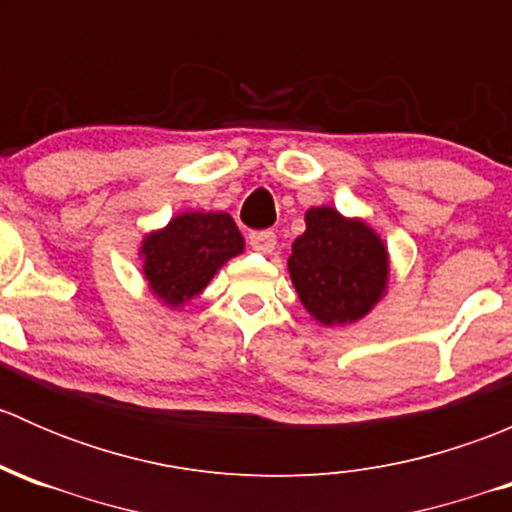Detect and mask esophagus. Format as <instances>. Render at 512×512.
Wrapping results in <instances>:
<instances>
[{
  "mask_svg": "<svg viewBox=\"0 0 512 512\" xmlns=\"http://www.w3.org/2000/svg\"><path fill=\"white\" fill-rule=\"evenodd\" d=\"M277 245V235L272 230H257L250 235V247L260 255H270Z\"/></svg>",
  "mask_w": 512,
  "mask_h": 512,
  "instance_id": "1",
  "label": "esophagus"
}]
</instances>
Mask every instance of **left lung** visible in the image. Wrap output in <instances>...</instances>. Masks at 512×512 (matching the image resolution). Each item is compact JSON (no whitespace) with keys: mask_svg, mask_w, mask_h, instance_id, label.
<instances>
[{"mask_svg":"<svg viewBox=\"0 0 512 512\" xmlns=\"http://www.w3.org/2000/svg\"><path fill=\"white\" fill-rule=\"evenodd\" d=\"M304 223L287 257L299 302L322 327L359 322L386 297L389 247L364 218H347L332 205L309 208Z\"/></svg>","mask_w":512,"mask_h":512,"instance_id":"1","label":"left lung"}]
</instances>
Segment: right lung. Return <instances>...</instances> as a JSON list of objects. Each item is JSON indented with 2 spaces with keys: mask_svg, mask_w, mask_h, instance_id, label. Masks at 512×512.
<instances>
[{
  "mask_svg": "<svg viewBox=\"0 0 512 512\" xmlns=\"http://www.w3.org/2000/svg\"><path fill=\"white\" fill-rule=\"evenodd\" d=\"M245 252L235 220L223 210H185L143 235L138 247L148 292L168 309H183L213 282L220 267Z\"/></svg>",
  "mask_w": 512,
  "mask_h": 512,
  "instance_id": "1",
  "label": "right lung"
}]
</instances>
